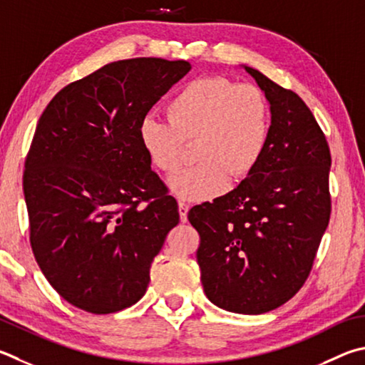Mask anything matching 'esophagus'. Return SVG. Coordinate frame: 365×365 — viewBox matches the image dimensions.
I'll use <instances>...</instances> for the list:
<instances>
[{
  "label": "esophagus",
  "mask_w": 365,
  "mask_h": 365,
  "mask_svg": "<svg viewBox=\"0 0 365 365\" xmlns=\"http://www.w3.org/2000/svg\"><path fill=\"white\" fill-rule=\"evenodd\" d=\"M188 204L178 202V214H180V220L185 223L188 220Z\"/></svg>",
  "instance_id": "esophagus-1"
}]
</instances>
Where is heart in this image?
I'll list each match as a JSON object with an SVG mask.
<instances>
[{"label":"heart","instance_id":"obj_1","mask_svg":"<svg viewBox=\"0 0 365 365\" xmlns=\"http://www.w3.org/2000/svg\"><path fill=\"white\" fill-rule=\"evenodd\" d=\"M168 122L145 118L138 140L150 164L174 175L195 145L193 168L170 180L183 201L214 200L228 178L240 182L260 163L269 137V105L254 84H236L223 76H204L185 84L165 105Z\"/></svg>","mask_w":365,"mask_h":365}]
</instances>
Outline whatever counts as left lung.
<instances>
[{"label": "left lung", "mask_w": 365, "mask_h": 365, "mask_svg": "<svg viewBox=\"0 0 365 365\" xmlns=\"http://www.w3.org/2000/svg\"><path fill=\"white\" fill-rule=\"evenodd\" d=\"M269 102L260 163L214 202L195 205L196 252L209 300L231 313L262 314L290 300L313 268L332 210L329 143L294 91L244 67Z\"/></svg>", "instance_id": "obj_1"}]
</instances>
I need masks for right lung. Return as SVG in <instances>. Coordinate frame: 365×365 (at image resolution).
I'll return each instance as SVG.
<instances>
[{
	"instance_id": "1",
	"label": "right lung",
	"mask_w": 365,
	"mask_h": 365,
	"mask_svg": "<svg viewBox=\"0 0 365 365\" xmlns=\"http://www.w3.org/2000/svg\"><path fill=\"white\" fill-rule=\"evenodd\" d=\"M187 61L138 57L65 86L36 124L24 195L33 255L63 300L92 314L129 308L178 223L177 201L138 140Z\"/></svg>"
}]
</instances>
